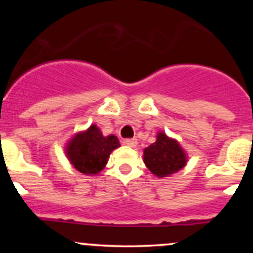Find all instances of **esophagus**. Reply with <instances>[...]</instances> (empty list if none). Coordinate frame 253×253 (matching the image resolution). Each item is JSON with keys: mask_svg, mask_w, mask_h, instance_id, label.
<instances>
[{"mask_svg": "<svg viewBox=\"0 0 253 253\" xmlns=\"http://www.w3.org/2000/svg\"><path fill=\"white\" fill-rule=\"evenodd\" d=\"M125 144H126L127 146H129V147H135L136 144H138V140H136L135 138L126 139V140H125Z\"/></svg>", "mask_w": 253, "mask_h": 253, "instance_id": "esophagus-1", "label": "esophagus"}]
</instances>
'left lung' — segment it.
<instances>
[{
	"label": "left lung",
	"instance_id": "left-lung-1",
	"mask_svg": "<svg viewBox=\"0 0 253 253\" xmlns=\"http://www.w3.org/2000/svg\"><path fill=\"white\" fill-rule=\"evenodd\" d=\"M144 163L153 175L169 177L187 165L188 156L176 139L162 130L157 133L156 141L144 149Z\"/></svg>",
	"mask_w": 253,
	"mask_h": 253
}]
</instances>
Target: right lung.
Segmentation results:
<instances>
[{"instance_id":"add662e5","label":"right lung","mask_w":253,"mask_h":253,"mask_svg":"<svg viewBox=\"0 0 253 253\" xmlns=\"http://www.w3.org/2000/svg\"><path fill=\"white\" fill-rule=\"evenodd\" d=\"M120 147L114 134L104 136L96 125L75 134L65 146V155L81 173L94 176L104 169L110 153Z\"/></svg>"}]
</instances>
